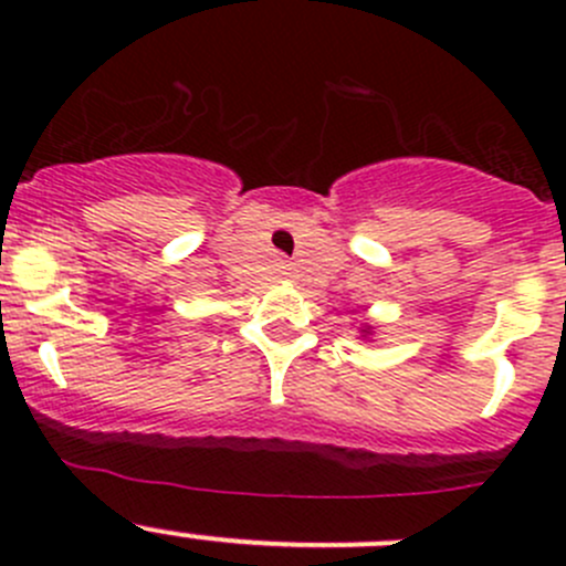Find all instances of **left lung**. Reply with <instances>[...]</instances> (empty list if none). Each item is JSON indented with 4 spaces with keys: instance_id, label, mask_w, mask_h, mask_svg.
<instances>
[{
    "instance_id": "8db88e82",
    "label": "left lung",
    "mask_w": 566,
    "mask_h": 566,
    "mask_svg": "<svg viewBox=\"0 0 566 566\" xmlns=\"http://www.w3.org/2000/svg\"><path fill=\"white\" fill-rule=\"evenodd\" d=\"M375 334V328H373V325H367V323H364L361 325V336H364V339H369V336H373Z\"/></svg>"
}]
</instances>
